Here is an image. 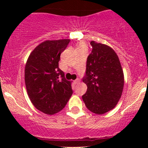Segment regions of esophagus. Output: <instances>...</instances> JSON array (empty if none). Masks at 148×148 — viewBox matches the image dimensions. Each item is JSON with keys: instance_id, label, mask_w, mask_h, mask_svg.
<instances>
[{"instance_id": "1", "label": "esophagus", "mask_w": 148, "mask_h": 148, "mask_svg": "<svg viewBox=\"0 0 148 148\" xmlns=\"http://www.w3.org/2000/svg\"><path fill=\"white\" fill-rule=\"evenodd\" d=\"M78 83H79V79H76L75 81H74V84H77Z\"/></svg>"}]
</instances>
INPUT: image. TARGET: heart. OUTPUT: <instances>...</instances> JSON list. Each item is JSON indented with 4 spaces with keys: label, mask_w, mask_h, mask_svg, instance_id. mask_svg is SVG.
Returning a JSON list of instances; mask_svg holds the SVG:
<instances>
[{
    "label": "heart",
    "mask_w": 148,
    "mask_h": 148,
    "mask_svg": "<svg viewBox=\"0 0 148 148\" xmlns=\"http://www.w3.org/2000/svg\"><path fill=\"white\" fill-rule=\"evenodd\" d=\"M79 47H86V45H85V44H84V43H80V44H79Z\"/></svg>",
    "instance_id": "heart-1"
}]
</instances>
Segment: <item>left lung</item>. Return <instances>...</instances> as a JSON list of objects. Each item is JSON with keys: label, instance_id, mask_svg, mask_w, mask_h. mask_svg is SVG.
Returning a JSON list of instances; mask_svg holds the SVG:
<instances>
[{"label": "left lung", "instance_id": "obj_1", "mask_svg": "<svg viewBox=\"0 0 148 148\" xmlns=\"http://www.w3.org/2000/svg\"><path fill=\"white\" fill-rule=\"evenodd\" d=\"M92 53L88 56L82 80L87 86L82 99L89 111L102 114L112 110L122 96L124 74L117 53L110 46L90 42Z\"/></svg>", "mask_w": 148, "mask_h": 148}]
</instances>
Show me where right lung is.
I'll return each instance as SVG.
<instances>
[{"label": "right lung", "instance_id": "add662e5", "mask_svg": "<svg viewBox=\"0 0 148 148\" xmlns=\"http://www.w3.org/2000/svg\"><path fill=\"white\" fill-rule=\"evenodd\" d=\"M69 39L46 41L31 52L25 67V83L34 107L47 114L60 112L73 94L71 82L59 69L60 55Z\"/></svg>", "mask_w": 148, "mask_h": 148}]
</instances>
